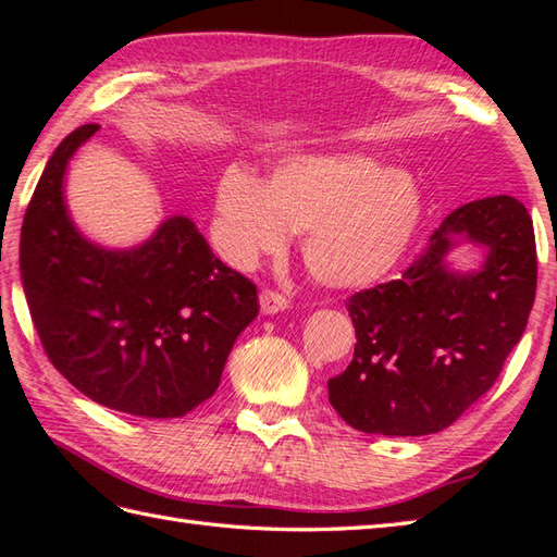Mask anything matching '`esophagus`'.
<instances>
[{
	"mask_svg": "<svg viewBox=\"0 0 557 557\" xmlns=\"http://www.w3.org/2000/svg\"><path fill=\"white\" fill-rule=\"evenodd\" d=\"M289 309V301L282 297V294L272 292V289H263L260 292V311H263L265 315H275V313H282Z\"/></svg>",
	"mask_w": 557,
	"mask_h": 557,
	"instance_id": "esophagus-1",
	"label": "esophagus"
}]
</instances>
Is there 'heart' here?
Instances as JSON below:
<instances>
[{
	"label": "heart",
	"mask_w": 557,
	"mask_h": 557,
	"mask_svg": "<svg viewBox=\"0 0 557 557\" xmlns=\"http://www.w3.org/2000/svg\"><path fill=\"white\" fill-rule=\"evenodd\" d=\"M218 234L234 265L277 253L301 234V258L327 289H363L393 270L423 218L419 182L357 152L282 158L265 184L242 168L215 186Z\"/></svg>",
	"instance_id": "1"
}]
</instances>
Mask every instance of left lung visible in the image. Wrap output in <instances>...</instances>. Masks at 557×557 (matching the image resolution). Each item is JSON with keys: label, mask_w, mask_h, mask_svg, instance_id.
I'll list each match as a JSON object with an SVG mask.
<instances>
[{"label": "left lung", "mask_w": 557, "mask_h": 557, "mask_svg": "<svg viewBox=\"0 0 557 557\" xmlns=\"http://www.w3.org/2000/svg\"><path fill=\"white\" fill-rule=\"evenodd\" d=\"M471 243L476 271L448 251ZM536 297V239L527 208L491 196L449 212L399 280L347 301L357 347L327 381L330 405L351 429L429 435L447 429L500 375Z\"/></svg>", "instance_id": "1"}]
</instances>
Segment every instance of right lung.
Returning <instances> with one entry per match:
<instances>
[{
    "instance_id": "add662e5",
    "label": "right lung",
    "mask_w": 557,
    "mask_h": 557,
    "mask_svg": "<svg viewBox=\"0 0 557 557\" xmlns=\"http://www.w3.org/2000/svg\"><path fill=\"white\" fill-rule=\"evenodd\" d=\"M98 128L78 126L45 164L21 227L23 292L45 354L71 385L114 411L176 419L218 389L236 337L258 315V292L186 215L132 248L81 234L64 180Z\"/></svg>"
}]
</instances>
